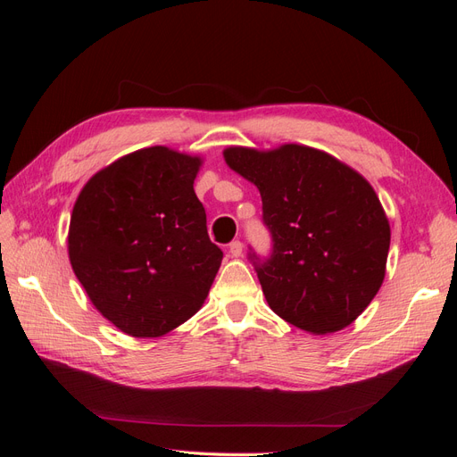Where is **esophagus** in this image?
I'll use <instances>...</instances> for the list:
<instances>
[{"instance_id": "esophagus-1", "label": "esophagus", "mask_w": 457, "mask_h": 457, "mask_svg": "<svg viewBox=\"0 0 457 457\" xmlns=\"http://www.w3.org/2000/svg\"><path fill=\"white\" fill-rule=\"evenodd\" d=\"M228 252H230V255H232V257H240V255H242V252H244V244H242L240 240H234V242H230V245H228Z\"/></svg>"}]
</instances>
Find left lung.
Here are the masks:
<instances>
[{
  "instance_id": "obj_1",
  "label": "left lung",
  "mask_w": 457,
  "mask_h": 457,
  "mask_svg": "<svg viewBox=\"0 0 457 457\" xmlns=\"http://www.w3.org/2000/svg\"><path fill=\"white\" fill-rule=\"evenodd\" d=\"M223 156L262 200L272 253L250 259L269 307L314 336L353 324L379 292L389 255L391 227L376 190L311 146H228Z\"/></svg>"
}]
</instances>
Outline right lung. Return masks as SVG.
Segmentation results:
<instances>
[{
	"instance_id": "add662e5",
	"label": "right lung",
	"mask_w": 457,
	"mask_h": 457,
	"mask_svg": "<svg viewBox=\"0 0 457 457\" xmlns=\"http://www.w3.org/2000/svg\"><path fill=\"white\" fill-rule=\"evenodd\" d=\"M202 160L168 146L95 173L74 204L68 257L95 309L123 334L160 337L195 316L223 252L195 192Z\"/></svg>"
}]
</instances>
